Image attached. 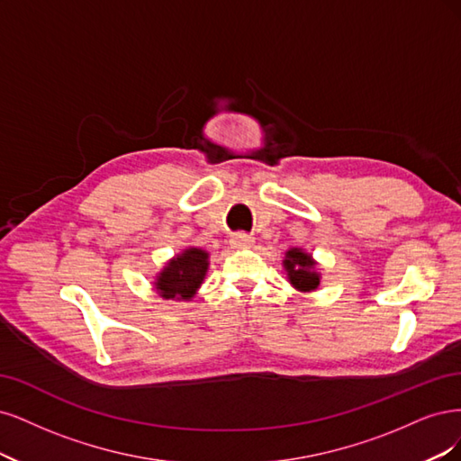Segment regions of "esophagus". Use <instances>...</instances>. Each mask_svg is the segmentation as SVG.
Masks as SVG:
<instances>
[{
    "label": "esophagus",
    "mask_w": 461,
    "mask_h": 461,
    "mask_svg": "<svg viewBox=\"0 0 461 461\" xmlns=\"http://www.w3.org/2000/svg\"><path fill=\"white\" fill-rule=\"evenodd\" d=\"M252 245H255V240H252V237L247 233H235L231 237V247H235V249H247Z\"/></svg>",
    "instance_id": "obj_1"
}]
</instances>
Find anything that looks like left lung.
<instances>
[{
  "instance_id": "left-lung-1",
  "label": "left lung",
  "mask_w": 461,
  "mask_h": 461,
  "mask_svg": "<svg viewBox=\"0 0 461 461\" xmlns=\"http://www.w3.org/2000/svg\"><path fill=\"white\" fill-rule=\"evenodd\" d=\"M284 270L287 272L289 284L299 293H312L318 291L321 284V272L318 268V262L314 257L306 252L304 249L291 247L285 250L284 258Z\"/></svg>"
}]
</instances>
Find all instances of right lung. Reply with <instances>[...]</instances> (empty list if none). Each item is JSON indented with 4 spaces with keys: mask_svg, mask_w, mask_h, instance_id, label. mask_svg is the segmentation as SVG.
<instances>
[{
    "mask_svg": "<svg viewBox=\"0 0 461 461\" xmlns=\"http://www.w3.org/2000/svg\"><path fill=\"white\" fill-rule=\"evenodd\" d=\"M209 250L201 247H185L172 257L155 279L153 289L165 301L189 303L209 272Z\"/></svg>",
    "mask_w": 461,
    "mask_h": 461,
    "instance_id": "obj_1",
    "label": "right lung"
}]
</instances>
